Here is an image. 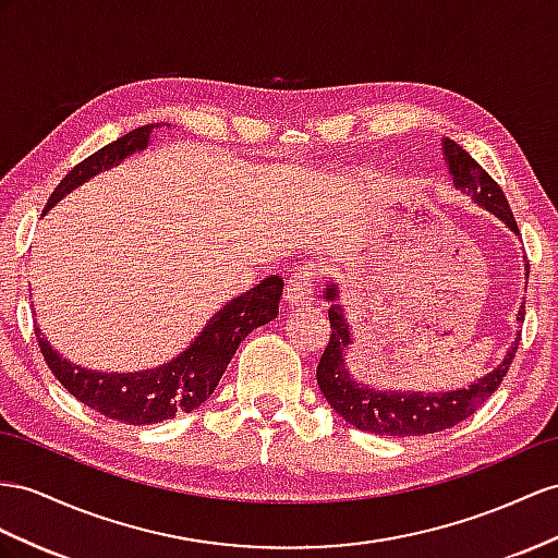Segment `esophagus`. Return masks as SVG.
Wrapping results in <instances>:
<instances>
[{"label": "esophagus", "instance_id": "obj_1", "mask_svg": "<svg viewBox=\"0 0 558 558\" xmlns=\"http://www.w3.org/2000/svg\"><path fill=\"white\" fill-rule=\"evenodd\" d=\"M318 278V266L313 262L299 264L288 280V288H284V302L290 306H308L313 299V288H316Z\"/></svg>", "mask_w": 558, "mask_h": 558}]
</instances>
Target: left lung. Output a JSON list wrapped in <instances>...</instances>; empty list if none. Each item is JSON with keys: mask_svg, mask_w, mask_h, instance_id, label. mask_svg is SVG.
<instances>
[{"mask_svg": "<svg viewBox=\"0 0 558 558\" xmlns=\"http://www.w3.org/2000/svg\"><path fill=\"white\" fill-rule=\"evenodd\" d=\"M442 150H446V162L450 167V174L457 189L471 195L476 205L490 209L495 217H499L511 228V231L519 233V226L517 219H513V211L507 203V197L488 171H485L462 146H457L454 141L446 138ZM325 299L332 302L330 311H327L332 335L330 341H327L325 353L320 355L316 379L325 401L335 408L337 415L344 417L355 428H361V432L379 436H424L446 432V428L474 415V412L497 391L519 349L521 337L513 341L505 355V361L499 363L493 373L481 377L474 384H469L466 389L442 393L375 391L369 387H363V384L351 379L349 375L344 355L351 344V332L344 308L335 302V284L327 288ZM523 316L525 308L521 306L519 323H523Z\"/></svg>", "mask_w": 558, "mask_h": 558, "instance_id": "obj_1", "label": "left lung"}]
</instances>
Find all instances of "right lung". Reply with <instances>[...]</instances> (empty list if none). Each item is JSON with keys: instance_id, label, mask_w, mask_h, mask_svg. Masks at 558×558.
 I'll use <instances>...</instances> for the list:
<instances>
[{"instance_id": "obj_1", "label": "right lung", "mask_w": 558, "mask_h": 558, "mask_svg": "<svg viewBox=\"0 0 558 558\" xmlns=\"http://www.w3.org/2000/svg\"><path fill=\"white\" fill-rule=\"evenodd\" d=\"M160 124H146L138 130L108 143L101 150L84 157L80 165L68 171L63 181L56 185L47 199V209L59 199L96 177L112 165L122 162L126 155L148 146L150 132ZM282 296V278L270 276L262 280L250 292L231 299L221 311L214 313L205 330L195 337L193 344L179 353L174 361L162 367L146 369V373L106 375L92 373L80 365L68 363L63 355L56 353L49 341L35 325V337L39 351L53 377L73 393L80 403L101 412L104 417L122 424H155L193 412L203 405L217 389L228 363L235 355L240 341L259 325H266L278 316V302Z\"/></svg>"}]
</instances>
